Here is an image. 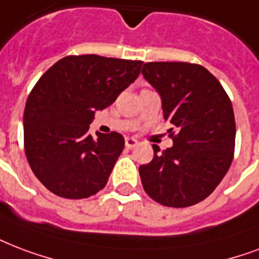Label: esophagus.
I'll return each instance as SVG.
<instances>
[{"instance_id":"1","label":"esophagus","mask_w":259,"mask_h":259,"mask_svg":"<svg viewBox=\"0 0 259 259\" xmlns=\"http://www.w3.org/2000/svg\"><path fill=\"white\" fill-rule=\"evenodd\" d=\"M125 145H126V148H127V149H133L134 147H137V145H138V141H137V140H134V138L127 137L125 140Z\"/></svg>"}]
</instances>
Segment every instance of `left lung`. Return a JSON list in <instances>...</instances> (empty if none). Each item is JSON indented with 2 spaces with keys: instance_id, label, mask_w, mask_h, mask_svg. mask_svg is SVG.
<instances>
[{
  "instance_id": "obj_1",
  "label": "left lung",
  "mask_w": 259,
  "mask_h": 259,
  "mask_svg": "<svg viewBox=\"0 0 259 259\" xmlns=\"http://www.w3.org/2000/svg\"><path fill=\"white\" fill-rule=\"evenodd\" d=\"M141 73L161 98L174 145L140 165L145 193L172 208L204 201L234 159L235 116L228 95L208 69L189 62H147Z\"/></svg>"
}]
</instances>
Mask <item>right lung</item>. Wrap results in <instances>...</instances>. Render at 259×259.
<instances>
[{
    "label": "right lung",
    "mask_w": 259,
    "mask_h": 259,
    "mask_svg": "<svg viewBox=\"0 0 259 259\" xmlns=\"http://www.w3.org/2000/svg\"><path fill=\"white\" fill-rule=\"evenodd\" d=\"M143 61L69 55L55 62L31 91L24 110V149L35 177L51 193L88 198L108 181L125 140L90 133L95 111L115 102L134 82Z\"/></svg>",
    "instance_id": "add662e5"
}]
</instances>
